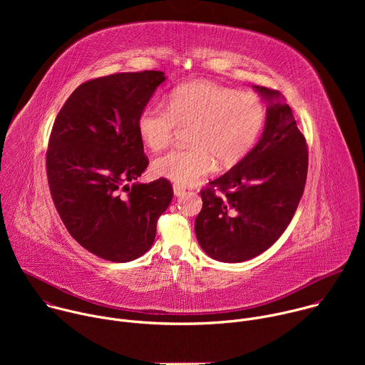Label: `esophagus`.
I'll list each match as a JSON object with an SVG mask.
<instances>
[{
    "label": "esophagus",
    "instance_id": "obj_1",
    "mask_svg": "<svg viewBox=\"0 0 365 365\" xmlns=\"http://www.w3.org/2000/svg\"><path fill=\"white\" fill-rule=\"evenodd\" d=\"M173 193L175 196H182L185 193V187L180 185H173Z\"/></svg>",
    "mask_w": 365,
    "mask_h": 365
}]
</instances>
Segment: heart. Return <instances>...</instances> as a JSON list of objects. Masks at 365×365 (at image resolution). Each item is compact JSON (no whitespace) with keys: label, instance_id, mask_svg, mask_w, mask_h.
I'll return each mask as SVG.
<instances>
[{"label":"heart","instance_id":"heart-1","mask_svg":"<svg viewBox=\"0 0 365 365\" xmlns=\"http://www.w3.org/2000/svg\"><path fill=\"white\" fill-rule=\"evenodd\" d=\"M266 121L262 99L251 92L193 81L178 86L168 108L148 106L138 117L143 143L153 151L170 145L179 128H190V148L172 150L153 162V172L180 186L211 173L215 163L227 169L251 150Z\"/></svg>","mask_w":365,"mask_h":365}]
</instances>
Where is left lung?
<instances>
[{
	"label": "left lung",
	"instance_id": "left-lung-1",
	"mask_svg": "<svg viewBox=\"0 0 365 365\" xmlns=\"http://www.w3.org/2000/svg\"><path fill=\"white\" fill-rule=\"evenodd\" d=\"M267 99L266 127L232 169L200 190L195 232L202 250L222 263H241L270 248L290 224L307 176V144L279 91Z\"/></svg>",
	"mask_w": 365,
	"mask_h": 365
}]
</instances>
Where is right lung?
I'll return each mask as SVG.
<instances>
[{
	"mask_svg": "<svg viewBox=\"0 0 365 365\" xmlns=\"http://www.w3.org/2000/svg\"><path fill=\"white\" fill-rule=\"evenodd\" d=\"M165 79L160 71L91 79L72 92L50 133L46 169L61 220L75 241L108 262L147 252L173 197L165 178L127 185L148 165L137 123Z\"/></svg>",
	"mask_w": 365,
	"mask_h": 365,
	"instance_id": "add662e5",
	"label": "right lung"
}]
</instances>
